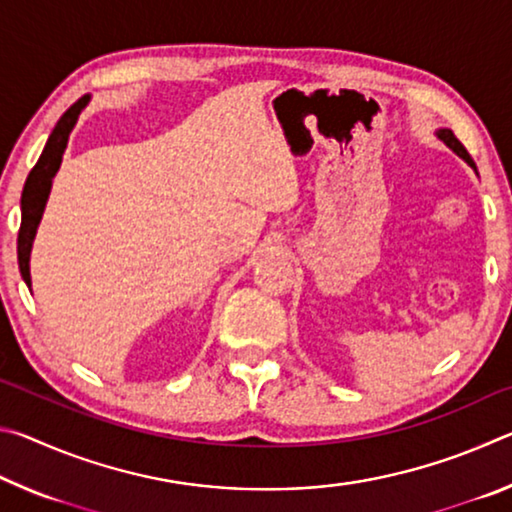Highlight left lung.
Masks as SVG:
<instances>
[{
  "label": "left lung",
  "instance_id": "obj_1",
  "mask_svg": "<svg viewBox=\"0 0 512 512\" xmlns=\"http://www.w3.org/2000/svg\"><path fill=\"white\" fill-rule=\"evenodd\" d=\"M438 137H440V140H443V142L449 146V149H452L456 155H461V158H463L467 164H470V167H474V162H472V158H470V153H467L465 146L456 140V135H454L452 131H449V128H443V131L438 133Z\"/></svg>",
  "mask_w": 512,
  "mask_h": 512
}]
</instances>
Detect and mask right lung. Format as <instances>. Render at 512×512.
Returning <instances> with one entry per match:
<instances>
[{
    "mask_svg": "<svg viewBox=\"0 0 512 512\" xmlns=\"http://www.w3.org/2000/svg\"><path fill=\"white\" fill-rule=\"evenodd\" d=\"M88 99L90 97H81L63 117L58 119L56 128L51 131L49 140L45 144V151H42L40 160L36 162V167L31 169L27 183H24L22 223H20V232H17V262H20V273L29 287H31V273H29L31 244H33V237H36L40 216L45 212V203L51 189V178L56 176L60 160H63L65 146H67V137L72 133L76 119H79Z\"/></svg>",
    "mask_w": 512,
    "mask_h": 512,
    "instance_id": "1",
    "label": "right lung"
}]
</instances>
